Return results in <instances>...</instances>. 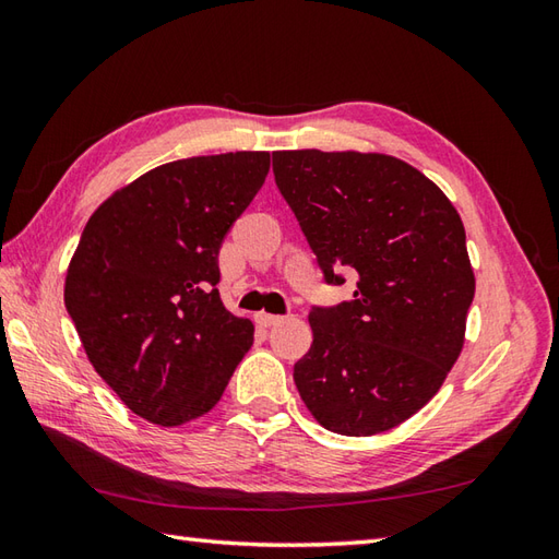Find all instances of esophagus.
Here are the masks:
<instances>
[{
    "instance_id": "obj_1",
    "label": "esophagus",
    "mask_w": 559,
    "mask_h": 559,
    "mask_svg": "<svg viewBox=\"0 0 559 559\" xmlns=\"http://www.w3.org/2000/svg\"><path fill=\"white\" fill-rule=\"evenodd\" d=\"M281 319H283V317H278V314L259 312V314H257V324H259V326H266V329H269V326H276V324L281 322Z\"/></svg>"
}]
</instances>
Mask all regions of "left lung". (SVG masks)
I'll return each mask as SVG.
<instances>
[{
    "label": "left lung",
    "mask_w": 559,
    "mask_h": 559,
    "mask_svg": "<svg viewBox=\"0 0 559 559\" xmlns=\"http://www.w3.org/2000/svg\"><path fill=\"white\" fill-rule=\"evenodd\" d=\"M273 175L324 281L358 273L350 302L312 307L295 386L326 430L386 432L444 384L476 295L466 230L432 180L384 153L276 151Z\"/></svg>",
    "instance_id": "8db88e82"
}]
</instances>
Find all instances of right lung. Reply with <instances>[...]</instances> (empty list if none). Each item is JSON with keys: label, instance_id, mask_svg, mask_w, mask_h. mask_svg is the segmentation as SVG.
I'll return each mask as SVG.
<instances>
[{"label": "right lung", "instance_id": "right-lung-1", "mask_svg": "<svg viewBox=\"0 0 559 559\" xmlns=\"http://www.w3.org/2000/svg\"><path fill=\"white\" fill-rule=\"evenodd\" d=\"M266 151L173 160L93 211L64 305L105 384L160 427L221 401L254 324L225 310L218 249L269 175Z\"/></svg>", "mask_w": 559, "mask_h": 559}]
</instances>
